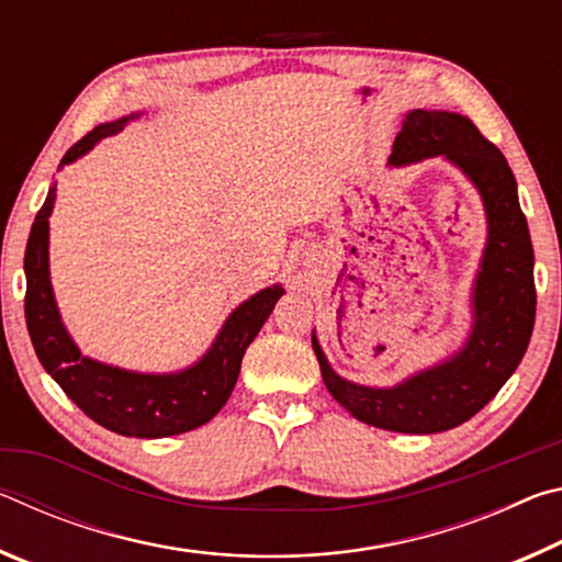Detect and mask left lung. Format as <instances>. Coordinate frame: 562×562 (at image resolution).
Instances as JSON below:
<instances>
[{
    "label": "left lung",
    "mask_w": 562,
    "mask_h": 562,
    "mask_svg": "<svg viewBox=\"0 0 562 562\" xmlns=\"http://www.w3.org/2000/svg\"><path fill=\"white\" fill-rule=\"evenodd\" d=\"M436 156L459 166L479 188L488 221L486 250L473 284V327L463 349L402 384L374 389L341 379L312 335L329 394L359 422L398 434L449 431L479 414L516 372L536 322L532 245L508 160L469 116L408 111L389 166Z\"/></svg>",
    "instance_id": "obj_1"
}]
</instances>
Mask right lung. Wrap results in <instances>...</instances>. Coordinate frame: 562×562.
Segmentation results:
<instances>
[{
  "label": "right lung",
  "instance_id": "obj_1",
  "mask_svg": "<svg viewBox=\"0 0 562 562\" xmlns=\"http://www.w3.org/2000/svg\"><path fill=\"white\" fill-rule=\"evenodd\" d=\"M128 119L103 123L74 144L61 166L74 164L101 138L119 133ZM56 186L36 213L24 252L26 297L24 315L32 345L42 367L52 374L64 394L103 429L136 439H164L193 431L221 412L240 374L245 349L258 337L265 319L282 297L280 284L265 288L243 302L225 319L213 347L193 367L176 374H138L101 364L83 357L66 331L49 280V215L54 211Z\"/></svg>",
  "mask_w": 562,
  "mask_h": 562
}]
</instances>
